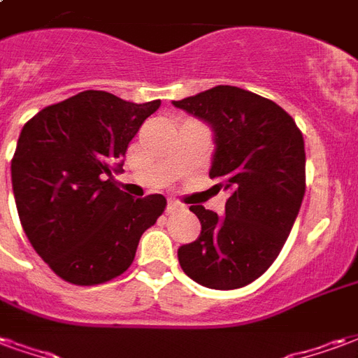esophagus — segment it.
<instances>
[{"label":"esophagus","mask_w":358,"mask_h":358,"mask_svg":"<svg viewBox=\"0 0 358 358\" xmlns=\"http://www.w3.org/2000/svg\"><path fill=\"white\" fill-rule=\"evenodd\" d=\"M178 209H184V205H182L180 201H174V199H171L169 205H166V210H169V213H172V210H178Z\"/></svg>","instance_id":"obj_1"}]
</instances>
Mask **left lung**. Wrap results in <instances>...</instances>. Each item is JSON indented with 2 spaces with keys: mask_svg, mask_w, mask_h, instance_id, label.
I'll list each match as a JSON object with an SVG mask.
<instances>
[{
  "mask_svg": "<svg viewBox=\"0 0 358 358\" xmlns=\"http://www.w3.org/2000/svg\"><path fill=\"white\" fill-rule=\"evenodd\" d=\"M172 105L210 126L209 176L228 192L224 217L189 207L201 234L178 249L180 266L210 289L243 287L276 261L299 215L303 134L280 105L236 86H215Z\"/></svg>",
  "mask_w": 358,
  "mask_h": 358,
  "instance_id": "left-lung-1",
  "label": "left lung"
}]
</instances>
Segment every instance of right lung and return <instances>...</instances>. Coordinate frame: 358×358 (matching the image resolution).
Listing matches in <instances>:
<instances>
[{"label": "right lung", "instance_id": "obj_1", "mask_svg": "<svg viewBox=\"0 0 358 358\" xmlns=\"http://www.w3.org/2000/svg\"><path fill=\"white\" fill-rule=\"evenodd\" d=\"M159 107V99L132 103L86 90L22 126L11 161L20 224L66 282L95 285L120 276L141 234L163 215V195L132 199L113 178L130 140Z\"/></svg>", "mask_w": 358, "mask_h": 358}]
</instances>
